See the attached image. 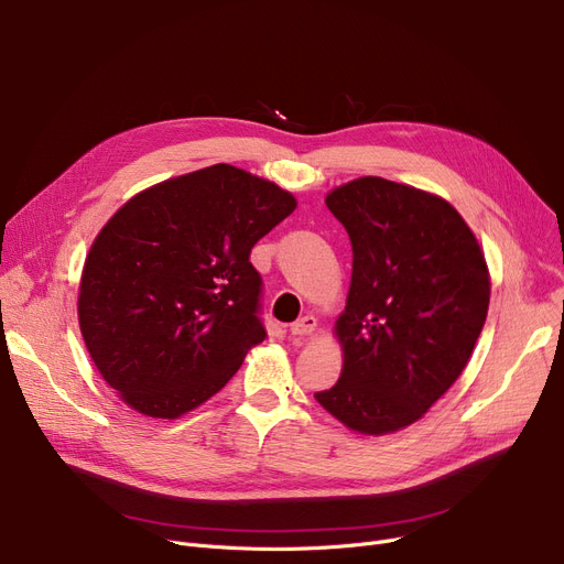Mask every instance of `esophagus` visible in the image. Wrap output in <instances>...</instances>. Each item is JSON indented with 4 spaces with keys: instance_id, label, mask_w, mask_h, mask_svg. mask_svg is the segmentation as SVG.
Masks as SVG:
<instances>
[{
    "instance_id": "34e87169",
    "label": "esophagus",
    "mask_w": 564,
    "mask_h": 564,
    "mask_svg": "<svg viewBox=\"0 0 564 564\" xmlns=\"http://www.w3.org/2000/svg\"><path fill=\"white\" fill-rule=\"evenodd\" d=\"M315 327H317L315 317L313 315H304V317H300L297 323L290 325V334L292 336H308V334L315 332Z\"/></svg>"
}]
</instances>
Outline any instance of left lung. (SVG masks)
I'll list each match as a JSON object with an SVG mask.
<instances>
[{
  "label": "left lung",
  "mask_w": 564,
  "mask_h": 564,
  "mask_svg": "<svg viewBox=\"0 0 564 564\" xmlns=\"http://www.w3.org/2000/svg\"><path fill=\"white\" fill-rule=\"evenodd\" d=\"M325 205L350 235L352 276L334 323L340 378L315 401L355 433H397L468 366L491 274L470 226L435 193L359 177Z\"/></svg>",
  "instance_id": "8db88e82"
}]
</instances>
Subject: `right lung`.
Segmentation results:
<instances>
[{
  "label": "right lung",
  "mask_w": 564,
  "mask_h": 564,
  "mask_svg": "<svg viewBox=\"0 0 564 564\" xmlns=\"http://www.w3.org/2000/svg\"><path fill=\"white\" fill-rule=\"evenodd\" d=\"M297 207L279 184L216 163L135 193L91 241L78 325L131 410L180 420L264 340L256 241Z\"/></svg>",
  "instance_id": "right-lung-1"
}]
</instances>
